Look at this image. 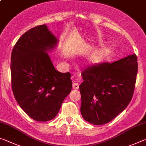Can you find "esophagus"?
Wrapping results in <instances>:
<instances>
[{
    "label": "esophagus",
    "mask_w": 146,
    "mask_h": 146,
    "mask_svg": "<svg viewBox=\"0 0 146 146\" xmlns=\"http://www.w3.org/2000/svg\"><path fill=\"white\" fill-rule=\"evenodd\" d=\"M73 88L74 90H78V88H79V84H78V83L73 82Z\"/></svg>",
    "instance_id": "esophagus-1"
}]
</instances>
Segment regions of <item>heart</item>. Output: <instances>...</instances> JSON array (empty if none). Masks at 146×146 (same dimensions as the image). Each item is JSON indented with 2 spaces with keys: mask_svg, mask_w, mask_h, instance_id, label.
Returning <instances> with one entry per match:
<instances>
[{
  "mask_svg": "<svg viewBox=\"0 0 146 146\" xmlns=\"http://www.w3.org/2000/svg\"><path fill=\"white\" fill-rule=\"evenodd\" d=\"M112 52V48L103 47L96 50L88 57L87 63L89 64H98L103 62Z\"/></svg>",
  "mask_w": 146,
  "mask_h": 146,
  "instance_id": "b5f03b06",
  "label": "heart"
}]
</instances>
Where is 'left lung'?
<instances>
[{
  "instance_id": "obj_1",
  "label": "left lung",
  "mask_w": 146,
  "mask_h": 146,
  "mask_svg": "<svg viewBox=\"0 0 146 146\" xmlns=\"http://www.w3.org/2000/svg\"><path fill=\"white\" fill-rule=\"evenodd\" d=\"M137 72L135 54L86 69L81 74L84 81L79 86L83 118L100 125L123 112L133 98Z\"/></svg>"
}]
</instances>
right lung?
Returning a JSON list of instances; mask_svg holds the SVG:
<instances>
[{
	"instance_id": "right-lung-1",
	"label": "right lung",
	"mask_w": 146,
	"mask_h": 146,
	"mask_svg": "<svg viewBox=\"0 0 146 146\" xmlns=\"http://www.w3.org/2000/svg\"><path fill=\"white\" fill-rule=\"evenodd\" d=\"M58 43L47 25H40L22 35L11 52L15 99L25 112L38 121L54 118L72 88L70 73L56 70L48 54Z\"/></svg>"
}]
</instances>
